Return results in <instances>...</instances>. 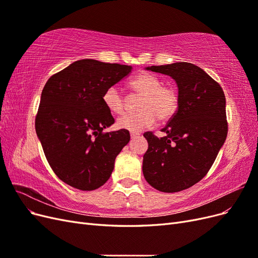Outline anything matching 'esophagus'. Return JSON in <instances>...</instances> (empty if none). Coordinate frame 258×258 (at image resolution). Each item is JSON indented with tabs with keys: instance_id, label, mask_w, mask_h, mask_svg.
<instances>
[{
	"instance_id": "obj_1",
	"label": "esophagus",
	"mask_w": 258,
	"mask_h": 258,
	"mask_svg": "<svg viewBox=\"0 0 258 258\" xmlns=\"http://www.w3.org/2000/svg\"><path fill=\"white\" fill-rule=\"evenodd\" d=\"M139 136H140L139 132H134V131H131V132H130V137H131V139H132V140L137 139Z\"/></svg>"
}]
</instances>
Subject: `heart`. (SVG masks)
Masks as SVG:
<instances>
[{
	"mask_svg": "<svg viewBox=\"0 0 258 258\" xmlns=\"http://www.w3.org/2000/svg\"><path fill=\"white\" fill-rule=\"evenodd\" d=\"M130 87L138 96H142L139 103L141 111L119 117L117 126L120 129L139 132L153 126L157 118L160 121H168L175 115L178 93L172 86L163 85L159 77L142 73L130 82ZM102 101L107 110L114 114H122L127 108V99L115 85L106 88Z\"/></svg>",
	"mask_w": 258,
	"mask_h": 258,
	"instance_id": "b5f03b06",
	"label": "heart"
}]
</instances>
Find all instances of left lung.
<instances>
[{"label":"left lung","mask_w":258,"mask_h":258,"mask_svg":"<svg viewBox=\"0 0 258 258\" xmlns=\"http://www.w3.org/2000/svg\"><path fill=\"white\" fill-rule=\"evenodd\" d=\"M172 77L178 87L175 115L161 130L143 135L148 150L143 156L147 183L163 192L189 188L212 167L228 132L226 98L221 85L204 70L187 62L147 68Z\"/></svg>","instance_id":"8db88e82"}]
</instances>
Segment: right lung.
I'll list each match as a JSON object with an SVG mask.
<instances>
[{
  "instance_id": "1",
  "label": "right lung",
  "mask_w": 258,
  "mask_h": 258,
  "mask_svg": "<svg viewBox=\"0 0 258 258\" xmlns=\"http://www.w3.org/2000/svg\"><path fill=\"white\" fill-rule=\"evenodd\" d=\"M130 66L93 59L73 62L45 84L35 130L50 168L62 182L93 190L110 178L128 130L103 132L115 122L102 96L131 72Z\"/></svg>"
}]
</instances>
